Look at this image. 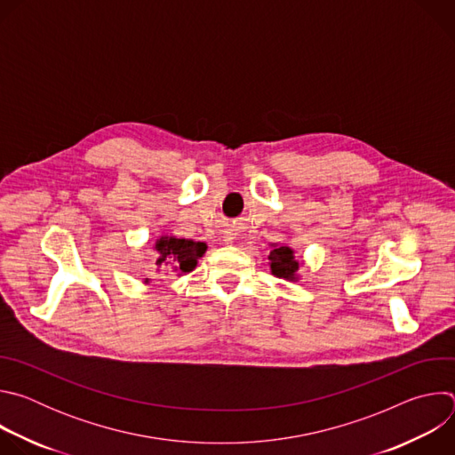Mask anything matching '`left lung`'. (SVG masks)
<instances>
[{
	"label": "left lung",
	"mask_w": 455,
	"mask_h": 455,
	"mask_svg": "<svg viewBox=\"0 0 455 455\" xmlns=\"http://www.w3.org/2000/svg\"><path fill=\"white\" fill-rule=\"evenodd\" d=\"M270 259V270L275 277L297 279V270H299V261H295L293 250L286 244H274V250L268 255Z\"/></svg>",
	"instance_id": "1"
}]
</instances>
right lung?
Masks as SVG:
<instances>
[{
  "mask_svg": "<svg viewBox=\"0 0 455 455\" xmlns=\"http://www.w3.org/2000/svg\"><path fill=\"white\" fill-rule=\"evenodd\" d=\"M158 259H156V267L158 268H167L169 265L172 267L178 275L188 274L198 265V259L204 257L207 251V244L202 241H192V239H180L174 235H162L155 243ZM149 283V279H146Z\"/></svg>",
  "mask_w": 455,
  "mask_h": 455,
  "instance_id": "1",
  "label": "right lung"
}]
</instances>
